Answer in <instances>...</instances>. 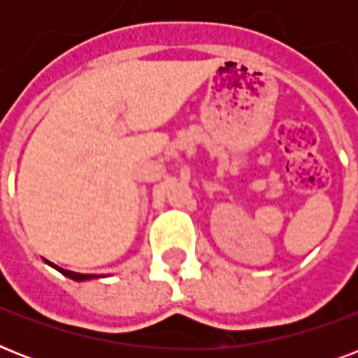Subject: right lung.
Masks as SVG:
<instances>
[{"label":"right lung","mask_w":358,"mask_h":358,"mask_svg":"<svg viewBox=\"0 0 358 358\" xmlns=\"http://www.w3.org/2000/svg\"><path fill=\"white\" fill-rule=\"evenodd\" d=\"M46 262H48V260H46ZM48 264H50V262H48ZM50 266H53V267H55V269H57V271L63 273L64 277L72 278V280H78V282H80V280H91V278H96V275H83V273L69 271V269H63V267H57V266H55V264H50Z\"/></svg>","instance_id":"right-lung-1"}]
</instances>
